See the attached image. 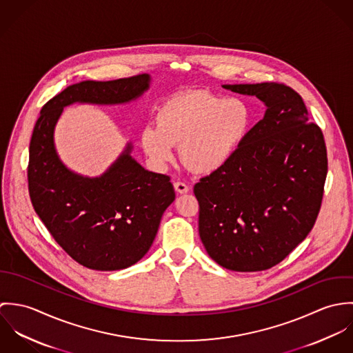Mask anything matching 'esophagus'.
I'll return each mask as SVG.
<instances>
[{
	"mask_svg": "<svg viewBox=\"0 0 353 353\" xmlns=\"http://www.w3.org/2000/svg\"><path fill=\"white\" fill-rule=\"evenodd\" d=\"M174 188H175L176 193H179V194H185V193H188L190 190L189 186L186 183H183V182H175Z\"/></svg>",
	"mask_w": 353,
	"mask_h": 353,
	"instance_id": "esophagus-1",
	"label": "esophagus"
}]
</instances>
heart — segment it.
Masks as SVG:
<instances>
[{
  "mask_svg": "<svg viewBox=\"0 0 353 353\" xmlns=\"http://www.w3.org/2000/svg\"><path fill=\"white\" fill-rule=\"evenodd\" d=\"M252 114L238 98L220 99L205 92H190L164 101L157 112V126L141 133L145 153L157 164L172 159L181 145V159L193 172L209 175L221 170L248 134Z\"/></svg>",
  "mask_w": 353,
  "mask_h": 353,
  "instance_id": "heart-1",
  "label": "heart"
}]
</instances>
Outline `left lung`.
I'll list each match as a JSON object with an SVG mask.
<instances>
[{"instance_id":"8db88e82","label":"left lung","mask_w":353,"mask_h":353,"mask_svg":"<svg viewBox=\"0 0 353 353\" xmlns=\"http://www.w3.org/2000/svg\"><path fill=\"white\" fill-rule=\"evenodd\" d=\"M223 88L256 97L266 111L232 159L194 185L200 238L209 256L225 269L266 270L302 243L315 224L327 174L326 145L291 87Z\"/></svg>"}]
</instances>
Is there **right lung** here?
I'll list each match as a JSON object with an SVG mask.
<instances>
[{
    "mask_svg": "<svg viewBox=\"0 0 353 353\" xmlns=\"http://www.w3.org/2000/svg\"><path fill=\"white\" fill-rule=\"evenodd\" d=\"M150 83V74H139L69 85L42 107L32 132L28 161L32 206L55 242L88 269L119 270L140 261L175 192L168 175L145 170L130 156V143L101 176L70 171L55 151L54 128L69 104L129 103L140 98Z\"/></svg>",
    "mask_w": 353,
    "mask_h": 353,
    "instance_id": "add662e5",
    "label": "right lung"
}]
</instances>
